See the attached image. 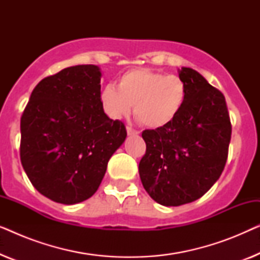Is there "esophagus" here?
I'll list each match as a JSON object with an SVG mask.
<instances>
[{
    "instance_id": "esophagus-1",
    "label": "esophagus",
    "mask_w": 260,
    "mask_h": 260,
    "mask_svg": "<svg viewBox=\"0 0 260 260\" xmlns=\"http://www.w3.org/2000/svg\"><path fill=\"white\" fill-rule=\"evenodd\" d=\"M126 133H127V135H129V136H136V135L140 134L137 130L133 129V127H131V126H127L126 127Z\"/></svg>"
}]
</instances>
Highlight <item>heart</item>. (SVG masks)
Segmentation results:
<instances>
[{
  "label": "heart",
  "mask_w": 260,
  "mask_h": 260,
  "mask_svg": "<svg viewBox=\"0 0 260 260\" xmlns=\"http://www.w3.org/2000/svg\"><path fill=\"white\" fill-rule=\"evenodd\" d=\"M117 86L106 85L101 93L106 115L120 119L129 116L135 105L136 119L151 129L172 123L187 102L188 90L183 79L149 69L127 71L119 77Z\"/></svg>",
  "instance_id": "obj_1"
}]
</instances>
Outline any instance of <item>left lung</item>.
Here are the masks:
<instances>
[{
  "mask_svg": "<svg viewBox=\"0 0 260 260\" xmlns=\"http://www.w3.org/2000/svg\"><path fill=\"white\" fill-rule=\"evenodd\" d=\"M179 77L188 90L182 111L167 126L142 133L147 150L140 177L162 206L189 204L211 189L225 168L232 134L221 92L189 67Z\"/></svg>",
  "mask_w": 260,
  "mask_h": 260,
  "instance_id": "1",
  "label": "left lung"
}]
</instances>
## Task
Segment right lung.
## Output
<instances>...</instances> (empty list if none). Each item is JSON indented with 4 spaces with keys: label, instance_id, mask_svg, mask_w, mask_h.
Instances as JSON below:
<instances>
[{
    "label": "right lung",
    "instance_id": "1",
    "mask_svg": "<svg viewBox=\"0 0 260 260\" xmlns=\"http://www.w3.org/2000/svg\"><path fill=\"white\" fill-rule=\"evenodd\" d=\"M101 70L67 67L31 92L21 117V163L39 193L74 205L97 191L111 156L126 138L101 103Z\"/></svg>",
    "mask_w": 260,
    "mask_h": 260
}]
</instances>
